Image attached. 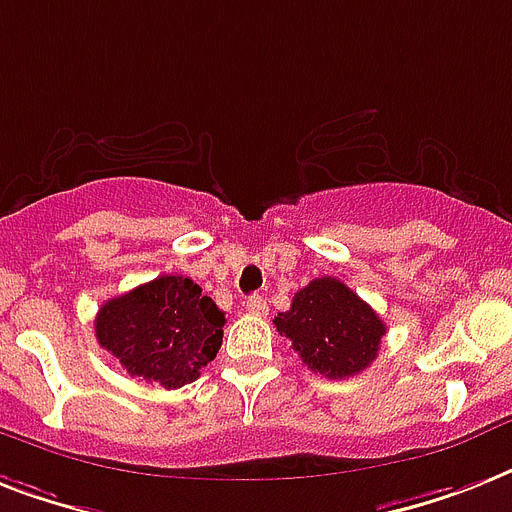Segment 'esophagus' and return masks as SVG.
Instances as JSON below:
<instances>
[{"mask_svg":"<svg viewBox=\"0 0 512 512\" xmlns=\"http://www.w3.org/2000/svg\"><path fill=\"white\" fill-rule=\"evenodd\" d=\"M247 310L252 315H257V318H263V315H268V302H265L263 297H249L247 299Z\"/></svg>","mask_w":512,"mask_h":512,"instance_id":"obj_1","label":"esophagus"}]
</instances>
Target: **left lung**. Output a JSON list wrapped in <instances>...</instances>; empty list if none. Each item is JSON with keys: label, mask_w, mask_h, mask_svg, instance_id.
Here are the masks:
<instances>
[{"label": "left lung", "mask_w": 512, "mask_h": 512, "mask_svg": "<svg viewBox=\"0 0 512 512\" xmlns=\"http://www.w3.org/2000/svg\"><path fill=\"white\" fill-rule=\"evenodd\" d=\"M276 331L292 342L302 365L326 378H350L376 360L384 321L368 302L339 278H313L299 289L286 313L276 315Z\"/></svg>", "instance_id": "left-lung-1"}]
</instances>
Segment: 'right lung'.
<instances>
[{"instance_id": "1", "label": "right lung", "mask_w": 512, "mask_h": 512, "mask_svg": "<svg viewBox=\"0 0 512 512\" xmlns=\"http://www.w3.org/2000/svg\"><path fill=\"white\" fill-rule=\"evenodd\" d=\"M226 313L186 276H160L99 307L94 331L131 376L165 389L191 384L215 360Z\"/></svg>"}]
</instances>
